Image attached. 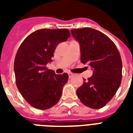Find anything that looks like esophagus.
Wrapping results in <instances>:
<instances>
[{
	"label": "esophagus",
	"instance_id": "34e87169",
	"mask_svg": "<svg viewBox=\"0 0 133 133\" xmlns=\"http://www.w3.org/2000/svg\"><path fill=\"white\" fill-rule=\"evenodd\" d=\"M68 75H69V78H72V77L74 76V74H72V73H71V72H69Z\"/></svg>",
	"mask_w": 133,
	"mask_h": 133
}]
</instances>
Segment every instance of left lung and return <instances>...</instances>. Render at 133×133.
<instances>
[{
    "mask_svg": "<svg viewBox=\"0 0 133 133\" xmlns=\"http://www.w3.org/2000/svg\"><path fill=\"white\" fill-rule=\"evenodd\" d=\"M80 45L81 61L92 68V76L83 80L77 90L81 103L93 109L103 107L115 95L121 84L122 61L117 48L107 36L85 28L71 30Z\"/></svg>",
    "mask_w": 133,
    "mask_h": 133,
    "instance_id": "obj_1",
    "label": "left lung"
}]
</instances>
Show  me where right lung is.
<instances>
[{"mask_svg": "<svg viewBox=\"0 0 133 133\" xmlns=\"http://www.w3.org/2000/svg\"><path fill=\"white\" fill-rule=\"evenodd\" d=\"M70 36L66 29H41L30 34L18 48L14 65L16 83L33 107L46 110L59 101L68 75H56L46 65L52 61L58 43L66 41Z\"/></svg>", "mask_w": 133, "mask_h": 133, "instance_id": "obj_1", "label": "right lung"}]
</instances>
